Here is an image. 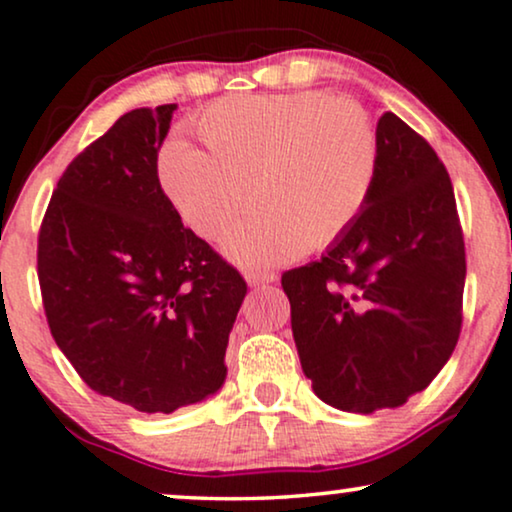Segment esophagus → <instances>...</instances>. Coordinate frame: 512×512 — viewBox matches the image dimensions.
<instances>
[{"label":"esophagus","instance_id":"1","mask_svg":"<svg viewBox=\"0 0 512 512\" xmlns=\"http://www.w3.org/2000/svg\"><path fill=\"white\" fill-rule=\"evenodd\" d=\"M246 282H249L251 287H261V285H273L277 280L275 273H270V270H249V273L244 275Z\"/></svg>","mask_w":512,"mask_h":512}]
</instances>
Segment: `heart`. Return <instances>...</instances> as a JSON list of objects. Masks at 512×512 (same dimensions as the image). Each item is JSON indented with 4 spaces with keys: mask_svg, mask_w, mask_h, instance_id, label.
Returning a JSON list of instances; mask_svg holds the SVG:
<instances>
[{
    "mask_svg": "<svg viewBox=\"0 0 512 512\" xmlns=\"http://www.w3.org/2000/svg\"><path fill=\"white\" fill-rule=\"evenodd\" d=\"M206 151L170 142L159 182L199 237L216 239L242 211H254L223 239L244 268L277 266L325 246L349 227L375 185L380 142L368 111L318 92L251 94L213 104L197 121Z\"/></svg>",
    "mask_w": 512,
    "mask_h": 512,
    "instance_id": "b5f03b06",
    "label": "heart"
}]
</instances>
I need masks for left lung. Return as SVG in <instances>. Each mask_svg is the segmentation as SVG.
Returning a JSON list of instances; mask_svg holds the SVG:
<instances>
[{
    "mask_svg": "<svg viewBox=\"0 0 512 512\" xmlns=\"http://www.w3.org/2000/svg\"><path fill=\"white\" fill-rule=\"evenodd\" d=\"M368 204L320 261L282 275L304 375L346 413L399 408L444 368L463 323L465 242L444 163L387 111Z\"/></svg>",
    "mask_w": 512,
    "mask_h": 512,
    "instance_id": "1",
    "label": "left lung"
}]
</instances>
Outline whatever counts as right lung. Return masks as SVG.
Segmentation results:
<instances>
[{
    "label": "right lung",
    "instance_id": "add662e5",
    "mask_svg": "<svg viewBox=\"0 0 512 512\" xmlns=\"http://www.w3.org/2000/svg\"><path fill=\"white\" fill-rule=\"evenodd\" d=\"M178 109L118 118L56 185L37 277L49 330L87 387L140 413H173L223 387L246 282L182 225L159 182Z\"/></svg>",
    "mask_w": 512,
    "mask_h": 512
}]
</instances>
